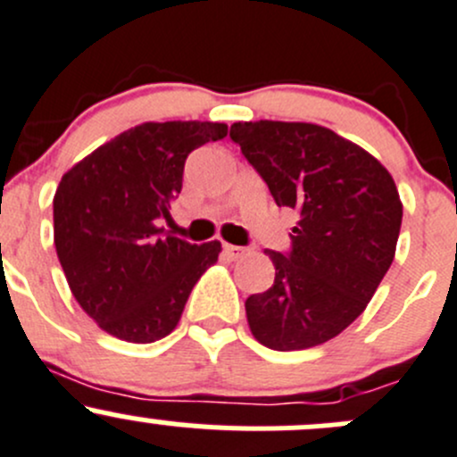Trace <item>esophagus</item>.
<instances>
[{"mask_svg": "<svg viewBox=\"0 0 457 457\" xmlns=\"http://www.w3.org/2000/svg\"><path fill=\"white\" fill-rule=\"evenodd\" d=\"M222 251L227 253V257H230V260H239V257L246 255V248L242 246H235V244H224Z\"/></svg>", "mask_w": 457, "mask_h": 457, "instance_id": "obj_1", "label": "esophagus"}]
</instances>
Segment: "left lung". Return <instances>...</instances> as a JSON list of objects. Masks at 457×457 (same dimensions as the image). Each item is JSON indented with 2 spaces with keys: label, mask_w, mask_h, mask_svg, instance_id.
I'll return each mask as SVG.
<instances>
[{
  "label": "left lung",
  "mask_w": 457,
  "mask_h": 457,
  "mask_svg": "<svg viewBox=\"0 0 457 457\" xmlns=\"http://www.w3.org/2000/svg\"><path fill=\"white\" fill-rule=\"evenodd\" d=\"M230 140L277 206L299 213L290 251H266L275 284L246 299L253 337L279 352L321 345L363 312L392 266L403 222L394 178L321 125L233 123Z\"/></svg>",
  "instance_id": "8db88e82"
}]
</instances>
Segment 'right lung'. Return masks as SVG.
<instances>
[{
    "label": "right lung",
    "instance_id": "1",
    "mask_svg": "<svg viewBox=\"0 0 457 457\" xmlns=\"http://www.w3.org/2000/svg\"><path fill=\"white\" fill-rule=\"evenodd\" d=\"M224 123H143L74 164L54 194V246L70 290L101 330L154 343L178 326L220 242L169 235L171 200L191 152L224 138Z\"/></svg>",
    "mask_w": 457,
    "mask_h": 457
}]
</instances>
